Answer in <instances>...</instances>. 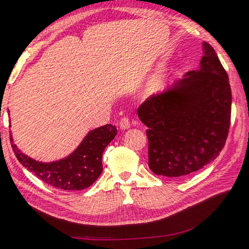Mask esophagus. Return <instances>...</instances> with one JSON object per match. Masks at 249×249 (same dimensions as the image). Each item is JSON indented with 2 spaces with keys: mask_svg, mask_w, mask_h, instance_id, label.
<instances>
[{
  "mask_svg": "<svg viewBox=\"0 0 249 249\" xmlns=\"http://www.w3.org/2000/svg\"><path fill=\"white\" fill-rule=\"evenodd\" d=\"M119 124H120V129H121V130H127V129H129L130 127L132 126L131 123H130L128 118H126V117L122 118V119L120 120V123H119Z\"/></svg>",
  "mask_w": 249,
  "mask_h": 249,
  "instance_id": "34e87169",
  "label": "esophagus"
}]
</instances>
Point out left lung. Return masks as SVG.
I'll return each mask as SVG.
<instances>
[{"mask_svg": "<svg viewBox=\"0 0 249 249\" xmlns=\"http://www.w3.org/2000/svg\"><path fill=\"white\" fill-rule=\"evenodd\" d=\"M200 69L152 95L137 109L148 127V166L177 178L199 171L220 154L228 136L231 88L214 48L203 42Z\"/></svg>", "mask_w": 249, "mask_h": 249, "instance_id": "left-lung-1", "label": "left lung"}]
</instances>
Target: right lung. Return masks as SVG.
I'll return each mask as SVG.
<instances>
[{"instance_id": "1", "label": "right lung", "mask_w": 249, "mask_h": 249, "mask_svg": "<svg viewBox=\"0 0 249 249\" xmlns=\"http://www.w3.org/2000/svg\"><path fill=\"white\" fill-rule=\"evenodd\" d=\"M117 129L107 124L89 131L81 144L67 158L42 162L24 154L10 134L11 145L19 162L45 184L64 191H81L96 181L103 172L102 155L114 139Z\"/></svg>"}]
</instances>
